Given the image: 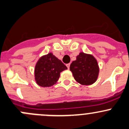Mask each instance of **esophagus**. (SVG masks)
Listing matches in <instances>:
<instances>
[{"label":"esophagus","instance_id":"1","mask_svg":"<svg viewBox=\"0 0 129 129\" xmlns=\"http://www.w3.org/2000/svg\"><path fill=\"white\" fill-rule=\"evenodd\" d=\"M66 66H67L68 69L70 68V63H68V64H66Z\"/></svg>","mask_w":129,"mask_h":129}]
</instances>
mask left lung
<instances>
[{
  "label": "left lung",
  "instance_id": "obj_1",
  "mask_svg": "<svg viewBox=\"0 0 129 129\" xmlns=\"http://www.w3.org/2000/svg\"><path fill=\"white\" fill-rule=\"evenodd\" d=\"M75 80L83 85H90L97 80L99 68L96 59L90 54L80 53L70 65Z\"/></svg>",
  "mask_w": 129,
  "mask_h": 129
}]
</instances>
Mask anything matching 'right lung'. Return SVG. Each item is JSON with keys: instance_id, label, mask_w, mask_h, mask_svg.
I'll return each mask as SVG.
<instances>
[{"instance_id": "right-lung-1", "label": "right lung", "mask_w": 129, "mask_h": 129, "mask_svg": "<svg viewBox=\"0 0 129 129\" xmlns=\"http://www.w3.org/2000/svg\"><path fill=\"white\" fill-rule=\"evenodd\" d=\"M67 67L52 53L43 56L35 66V80L39 86L49 87L56 83L60 73Z\"/></svg>"}]
</instances>
